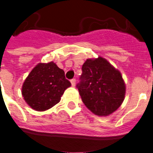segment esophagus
I'll use <instances>...</instances> for the list:
<instances>
[{"instance_id":"esophagus-1","label":"esophagus","mask_w":153,"mask_h":153,"mask_svg":"<svg viewBox=\"0 0 153 153\" xmlns=\"http://www.w3.org/2000/svg\"><path fill=\"white\" fill-rule=\"evenodd\" d=\"M70 83L72 84V86L74 87L75 86V84H76V79H72L70 80Z\"/></svg>"}]
</instances>
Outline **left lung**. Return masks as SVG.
<instances>
[{
    "instance_id": "left-lung-1",
    "label": "left lung",
    "mask_w": 153,
    "mask_h": 153,
    "mask_svg": "<svg viewBox=\"0 0 153 153\" xmlns=\"http://www.w3.org/2000/svg\"><path fill=\"white\" fill-rule=\"evenodd\" d=\"M76 85L83 102L97 115L106 116L120 106L125 84L121 74L102 57L88 59Z\"/></svg>"
}]
</instances>
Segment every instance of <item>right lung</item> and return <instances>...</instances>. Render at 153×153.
<instances>
[{
	"label": "right lung",
	"instance_id": "1",
	"mask_svg": "<svg viewBox=\"0 0 153 153\" xmlns=\"http://www.w3.org/2000/svg\"><path fill=\"white\" fill-rule=\"evenodd\" d=\"M70 86L64 70L54 62L40 63L26 78L22 87V95L30 107L43 111L59 102L65 90Z\"/></svg>",
	"mask_w": 153,
	"mask_h": 153
}]
</instances>
